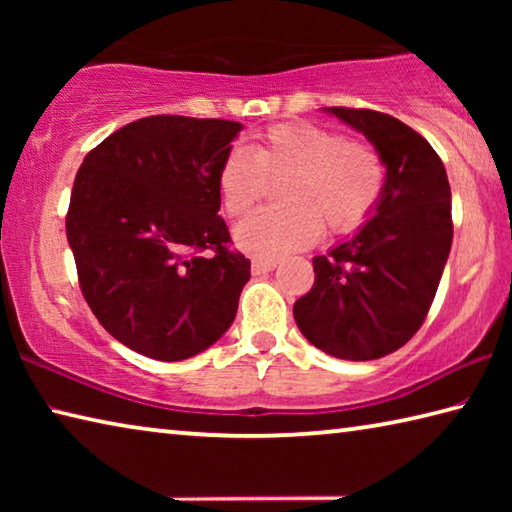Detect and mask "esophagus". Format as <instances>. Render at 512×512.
<instances>
[{
    "label": "esophagus",
    "instance_id": "esophagus-1",
    "mask_svg": "<svg viewBox=\"0 0 512 512\" xmlns=\"http://www.w3.org/2000/svg\"><path fill=\"white\" fill-rule=\"evenodd\" d=\"M275 266H277L275 259H253V264H250V271H253V275H264L268 271H273Z\"/></svg>",
    "mask_w": 512,
    "mask_h": 512
}]
</instances>
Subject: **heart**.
<instances>
[{
    "label": "heart",
    "mask_w": 512,
    "mask_h": 512,
    "mask_svg": "<svg viewBox=\"0 0 512 512\" xmlns=\"http://www.w3.org/2000/svg\"><path fill=\"white\" fill-rule=\"evenodd\" d=\"M284 178V205L257 210L235 228V244L259 259L309 248L323 235H348L370 219L384 192V164L372 146L345 140L332 128L300 121L257 137L253 149L235 144L223 155L216 187L228 214L248 212L268 178Z\"/></svg>",
    "instance_id": "b5f03b06"
}]
</instances>
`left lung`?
I'll return each instance as SVG.
<instances>
[{
	"label": "left lung",
	"instance_id": "obj_1",
	"mask_svg": "<svg viewBox=\"0 0 512 512\" xmlns=\"http://www.w3.org/2000/svg\"><path fill=\"white\" fill-rule=\"evenodd\" d=\"M366 135L386 167L370 219L327 255L293 305L305 339L336 359L386 357L418 332L452 250V189L438 153L400 119L375 110L323 108Z\"/></svg>",
	"mask_w": 512,
	"mask_h": 512
}]
</instances>
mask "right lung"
Segmentation results:
<instances>
[{"label": "right lung", "instance_id": "add662e5", "mask_svg": "<svg viewBox=\"0 0 512 512\" xmlns=\"http://www.w3.org/2000/svg\"><path fill=\"white\" fill-rule=\"evenodd\" d=\"M239 121L178 115L126 124L76 173L67 241L83 298L126 348L183 361L237 316L250 262L230 253L216 187ZM212 249V256H198Z\"/></svg>", "mask_w": 512, "mask_h": 512}]
</instances>
